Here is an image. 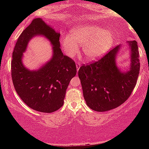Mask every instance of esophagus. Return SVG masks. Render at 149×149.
<instances>
[{
  "instance_id": "esophagus-1",
  "label": "esophagus",
  "mask_w": 149,
  "mask_h": 149,
  "mask_svg": "<svg viewBox=\"0 0 149 149\" xmlns=\"http://www.w3.org/2000/svg\"><path fill=\"white\" fill-rule=\"evenodd\" d=\"M80 64H79V63H77L76 64V69H77V71H78L80 69Z\"/></svg>"
}]
</instances>
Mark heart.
Returning a JSON list of instances; mask_svg holds the SVG:
<instances>
[{"instance_id": "obj_1", "label": "heart", "mask_w": 149, "mask_h": 149, "mask_svg": "<svg viewBox=\"0 0 149 149\" xmlns=\"http://www.w3.org/2000/svg\"><path fill=\"white\" fill-rule=\"evenodd\" d=\"M113 33L95 25L76 27L71 31V36H61L60 43L66 55L73 57L83 45L85 57L90 61L97 60L105 55L113 45Z\"/></svg>"}]
</instances>
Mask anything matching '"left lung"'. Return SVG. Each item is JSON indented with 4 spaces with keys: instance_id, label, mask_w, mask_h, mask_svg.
<instances>
[{
    "instance_id": "8db88e82",
    "label": "left lung",
    "mask_w": 149,
    "mask_h": 149,
    "mask_svg": "<svg viewBox=\"0 0 149 149\" xmlns=\"http://www.w3.org/2000/svg\"><path fill=\"white\" fill-rule=\"evenodd\" d=\"M130 64L127 71L118 65L122 45L111 50L96 62L82 66L78 77L87 105L98 112L116 109L130 96L139 76V49L136 40L127 42Z\"/></svg>"
}]
</instances>
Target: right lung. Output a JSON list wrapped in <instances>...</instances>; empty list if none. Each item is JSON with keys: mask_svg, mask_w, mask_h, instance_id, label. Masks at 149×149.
Masks as SVG:
<instances>
[{"mask_svg": "<svg viewBox=\"0 0 149 149\" xmlns=\"http://www.w3.org/2000/svg\"><path fill=\"white\" fill-rule=\"evenodd\" d=\"M36 36L49 40L53 55L39 69L30 70L22 59L28 42ZM59 36L60 33L42 19L36 18L19 36L13 52L11 72L15 90L29 107L37 111L52 113L60 109L68 85L76 74L74 61L61 52Z\"/></svg>", "mask_w": 149, "mask_h": 149, "instance_id": "add662e5", "label": "right lung"}]
</instances>
